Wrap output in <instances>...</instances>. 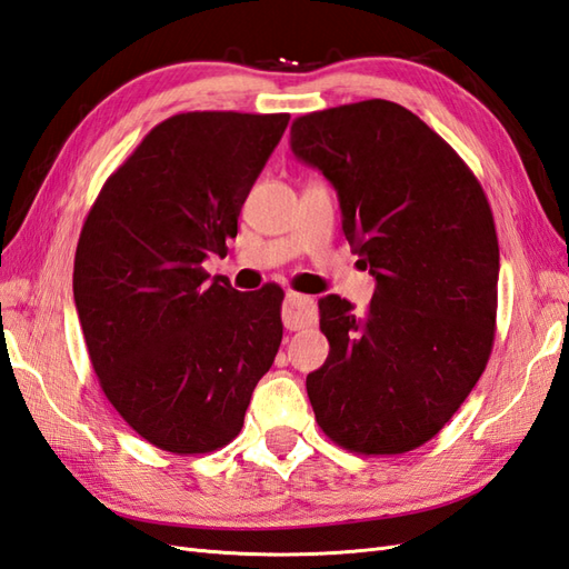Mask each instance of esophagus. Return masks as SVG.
Listing matches in <instances>:
<instances>
[{
  "instance_id": "obj_1",
  "label": "esophagus",
  "mask_w": 569,
  "mask_h": 569,
  "mask_svg": "<svg viewBox=\"0 0 569 569\" xmlns=\"http://www.w3.org/2000/svg\"><path fill=\"white\" fill-rule=\"evenodd\" d=\"M282 321L289 330H301L316 321V301L307 295L287 292L282 307Z\"/></svg>"
}]
</instances>
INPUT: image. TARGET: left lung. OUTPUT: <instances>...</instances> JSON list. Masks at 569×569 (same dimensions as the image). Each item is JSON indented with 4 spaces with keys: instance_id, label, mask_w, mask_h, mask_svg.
I'll return each instance as SVG.
<instances>
[{
    "instance_id": "8db88e82",
    "label": "left lung",
    "mask_w": 569,
    "mask_h": 569,
    "mask_svg": "<svg viewBox=\"0 0 569 569\" xmlns=\"http://www.w3.org/2000/svg\"><path fill=\"white\" fill-rule=\"evenodd\" d=\"M292 151L338 190L342 231L377 277L362 316L318 301L330 352L307 377L323 435L406 453L473 391L495 342L500 246L466 161L408 108L371 99L292 122Z\"/></svg>"
}]
</instances>
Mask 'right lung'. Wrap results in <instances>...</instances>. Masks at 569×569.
I'll return each mask as SVG.
<instances>
[{
  "label": "right lung",
  "instance_id": "obj_1",
  "mask_svg": "<svg viewBox=\"0 0 569 569\" xmlns=\"http://www.w3.org/2000/svg\"><path fill=\"white\" fill-rule=\"evenodd\" d=\"M287 122L171 116L108 176L81 227L74 303L89 359L110 406L157 449L227 447L280 350L282 287L237 292L202 262L227 256Z\"/></svg>",
  "mask_w": 569,
  "mask_h": 569
}]
</instances>
